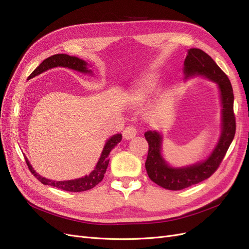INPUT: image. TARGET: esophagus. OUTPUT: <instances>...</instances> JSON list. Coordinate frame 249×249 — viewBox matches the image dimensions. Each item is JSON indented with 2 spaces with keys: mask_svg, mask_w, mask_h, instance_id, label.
Returning a JSON list of instances; mask_svg holds the SVG:
<instances>
[{
  "mask_svg": "<svg viewBox=\"0 0 249 249\" xmlns=\"http://www.w3.org/2000/svg\"><path fill=\"white\" fill-rule=\"evenodd\" d=\"M137 134V129L133 125H129L126 126L125 129L124 130L123 132V136L124 139L126 140H130V139H133L135 136H136Z\"/></svg>",
  "mask_w": 249,
  "mask_h": 249,
  "instance_id": "34e87169",
  "label": "esophagus"
}]
</instances>
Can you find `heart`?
Instances as JSON below:
<instances>
[{"label": "heart", "mask_w": 249, "mask_h": 249, "mask_svg": "<svg viewBox=\"0 0 249 249\" xmlns=\"http://www.w3.org/2000/svg\"><path fill=\"white\" fill-rule=\"evenodd\" d=\"M156 77L154 74H147L144 78H143L138 86L134 89L133 91V97L134 100L136 101H143L146 99V96L153 91L156 85Z\"/></svg>", "instance_id": "1"}]
</instances>
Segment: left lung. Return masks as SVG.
<instances>
[{
  "label": "left lung",
  "instance_id": "left-lung-1",
  "mask_svg": "<svg viewBox=\"0 0 249 249\" xmlns=\"http://www.w3.org/2000/svg\"><path fill=\"white\" fill-rule=\"evenodd\" d=\"M184 65L186 78L201 74L219 86L222 103V133L217 146L205 162L185 168H172L161 156V135L156 131L145 132L144 136L148 143L145 161L147 175L154 183L168 190H182L209 178L219 167L236 133L232 87L227 74L207 53L199 49L189 50Z\"/></svg>",
  "mask_w": 249,
  "mask_h": 249
}]
</instances>
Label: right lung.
<instances>
[{"label":"right lung","instance_id":"1","mask_svg":"<svg viewBox=\"0 0 249 249\" xmlns=\"http://www.w3.org/2000/svg\"><path fill=\"white\" fill-rule=\"evenodd\" d=\"M86 64L87 63L85 61H83V60H81L77 57H71V56L65 55V54L53 55V56L47 58L46 60H43V61L38 66H37V69H35V71L31 74H30L29 79H31L43 71H46L47 70H50V69H53V67H57V66L69 67V69L78 71L81 72H90V71L87 70ZM122 138H123V136L120 134H116L113 137H111L103 149V153L101 155L99 162H97V164H96L95 169L91 173H90L89 176H85V177H83L78 179L64 180V182H62V180L61 182H56V180H51L48 178H44L41 176L37 175L27 159H26V163L28 165L29 170L31 171L32 175L43 185L53 186V187L58 188V189H62L64 191H70V192L86 191L89 189H92L93 187H95L100 182H102L104 175L106 173V170L108 167L111 150L114 148V146L117 144L118 142H120Z\"/></svg>","mask_w":249,"mask_h":249}]
</instances>
